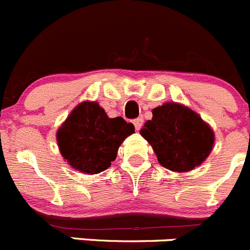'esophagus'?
<instances>
[{
  "label": "esophagus",
  "mask_w": 250,
  "mask_h": 250,
  "mask_svg": "<svg viewBox=\"0 0 250 250\" xmlns=\"http://www.w3.org/2000/svg\"><path fill=\"white\" fill-rule=\"evenodd\" d=\"M133 125H134V128H136V130H139L141 129L142 125H143V120H142V118H137V120L133 121Z\"/></svg>",
  "instance_id": "obj_1"
}]
</instances>
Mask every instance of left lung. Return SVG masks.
<instances>
[{
	"label": "left lung",
	"instance_id": "8db88e82",
	"mask_svg": "<svg viewBox=\"0 0 250 250\" xmlns=\"http://www.w3.org/2000/svg\"><path fill=\"white\" fill-rule=\"evenodd\" d=\"M152 114L139 132L164 168L190 172L208 158L214 147V130L199 114L177 102L158 105Z\"/></svg>",
	"mask_w": 250,
	"mask_h": 250
}]
</instances>
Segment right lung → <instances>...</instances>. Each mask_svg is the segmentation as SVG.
Returning a JSON list of instances; mask_svg holds the SVG:
<instances>
[{
	"instance_id": "obj_1",
	"label": "right lung",
	"mask_w": 250,
	"mask_h": 250,
	"mask_svg": "<svg viewBox=\"0 0 250 250\" xmlns=\"http://www.w3.org/2000/svg\"><path fill=\"white\" fill-rule=\"evenodd\" d=\"M132 133V123L122 117L109 118L100 103L84 101L72 109L56 138L61 156L73 169L97 174L111 167L118 148Z\"/></svg>"
}]
</instances>
